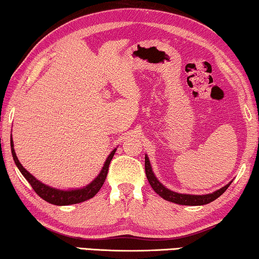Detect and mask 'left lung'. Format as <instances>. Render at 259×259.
<instances>
[{"instance_id":"8db88e82","label":"left lung","mask_w":259,"mask_h":259,"mask_svg":"<svg viewBox=\"0 0 259 259\" xmlns=\"http://www.w3.org/2000/svg\"><path fill=\"white\" fill-rule=\"evenodd\" d=\"M145 170H146V176H147L148 182L153 190L156 194H159L161 197L164 198V200L168 202H173V203L176 204H182V205H203V204H208L210 202L215 201L217 197H220L226 190L228 189V187L231 185L230 181L228 185H226L222 188H220L216 192L210 193V194H205V195H192V194H180L173 192V190L168 189L167 187H164L162 183H161L159 180L156 179L155 174L153 173L152 166H151V161H149L147 154L145 155Z\"/></svg>"}]
</instances>
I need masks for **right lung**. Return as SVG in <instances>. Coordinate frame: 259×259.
Here are the masks:
<instances>
[{
    "instance_id": "obj_1",
    "label": "right lung",
    "mask_w": 259,
    "mask_h": 259,
    "mask_svg": "<svg viewBox=\"0 0 259 259\" xmlns=\"http://www.w3.org/2000/svg\"><path fill=\"white\" fill-rule=\"evenodd\" d=\"M10 146H11V154H13L14 161L15 163H16L18 169H20L22 175H23L25 180H27L30 185H31L32 189L35 190L39 197H42L44 201H47L49 203L55 204V205H70V204L80 203V202L88 201L90 198L95 196L104 185L105 179H106L107 176L108 166H110L112 157H113L115 151H117V148H114L113 151L110 153V155L107 156L106 161L104 162V166L102 168V170H100V173L98 174V176H97L92 182H90L88 186L83 187V188L64 190V189L54 188V187H50L46 185V183L40 182L39 180H37L35 176L30 174L29 171L22 166L21 162L17 159L16 153H15L13 137L11 136H10Z\"/></svg>"
}]
</instances>
